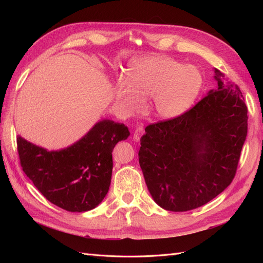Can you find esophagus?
Returning a JSON list of instances; mask_svg holds the SVG:
<instances>
[{"mask_svg": "<svg viewBox=\"0 0 263 263\" xmlns=\"http://www.w3.org/2000/svg\"><path fill=\"white\" fill-rule=\"evenodd\" d=\"M142 134H144V127H142V126H138L137 128L135 129V132H134V140H135V141H139Z\"/></svg>", "mask_w": 263, "mask_h": 263, "instance_id": "obj_1", "label": "esophagus"}]
</instances>
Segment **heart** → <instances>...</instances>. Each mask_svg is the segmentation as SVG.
Listing matches in <instances>:
<instances>
[{
	"mask_svg": "<svg viewBox=\"0 0 263 263\" xmlns=\"http://www.w3.org/2000/svg\"><path fill=\"white\" fill-rule=\"evenodd\" d=\"M202 84V74L196 68L165 55H151L129 62L125 80L116 86L115 98L128 114L138 112L144 101L150 99L153 113L169 119L186 112Z\"/></svg>",
	"mask_w": 263,
	"mask_h": 263,
	"instance_id": "b5f03b06",
	"label": "heart"
}]
</instances>
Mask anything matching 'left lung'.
Masks as SVG:
<instances>
[{
  "instance_id": "8db88e82",
  "label": "left lung",
  "mask_w": 263,
  "mask_h": 263,
  "mask_svg": "<svg viewBox=\"0 0 263 263\" xmlns=\"http://www.w3.org/2000/svg\"><path fill=\"white\" fill-rule=\"evenodd\" d=\"M183 113L148 125L140 138L139 164L154 201L171 212L209 203L235 178L248 130L242 93L224 84Z\"/></svg>"
}]
</instances>
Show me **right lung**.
Returning a JSON list of instances; mask_svg holds the SVG:
<instances>
[{
  "label": "right lung",
  "instance_id": "right-lung-1",
  "mask_svg": "<svg viewBox=\"0 0 263 263\" xmlns=\"http://www.w3.org/2000/svg\"><path fill=\"white\" fill-rule=\"evenodd\" d=\"M128 127L103 119L72 146L48 151L17 137L21 165L47 200L68 212L93 210L108 192L112 153Z\"/></svg>",
  "mask_w": 263,
  "mask_h": 263
}]
</instances>
